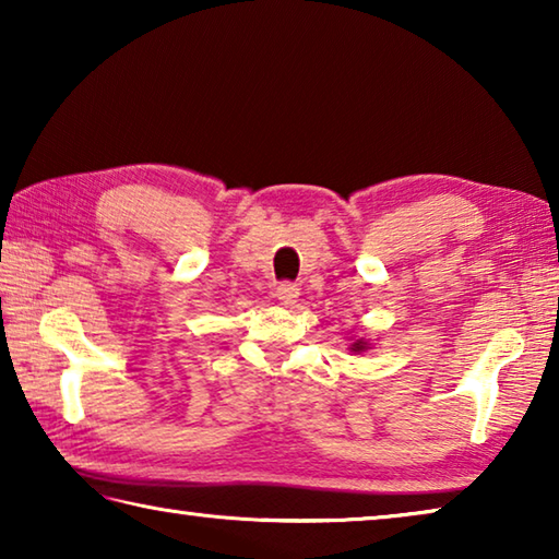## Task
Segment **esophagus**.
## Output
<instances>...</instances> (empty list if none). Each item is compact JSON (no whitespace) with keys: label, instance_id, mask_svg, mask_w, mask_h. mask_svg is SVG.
Segmentation results:
<instances>
[{"label":"esophagus","instance_id":"34e87169","mask_svg":"<svg viewBox=\"0 0 559 559\" xmlns=\"http://www.w3.org/2000/svg\"><path fill=\"white\" fill-rule=\"evenodd\" d=\"M298 296H300V288L296 286V283H278L276 298L281 300V306H296Z\"/></svg>","mask_w":559,"mask_h":559}]
</instances>
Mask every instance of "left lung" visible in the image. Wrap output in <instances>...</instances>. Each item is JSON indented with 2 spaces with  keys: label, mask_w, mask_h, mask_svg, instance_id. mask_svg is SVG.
<instances>
[{
  "label": "left lung",
  "mask_w": 559,
  "mask_h": 559,
  "mask_svg": "<svg viewBox=\"0 0 559 559\" xmlns=\"http://www.w3.org/2000/svg\"><path fill=\"white\" fill-rule=\"evenodd\" d=\"M353 347H355V349H362V347H365V345H362V343H355V345H353Z\"/></svg>",
  "instance_id": "1"
}]
</instances>
